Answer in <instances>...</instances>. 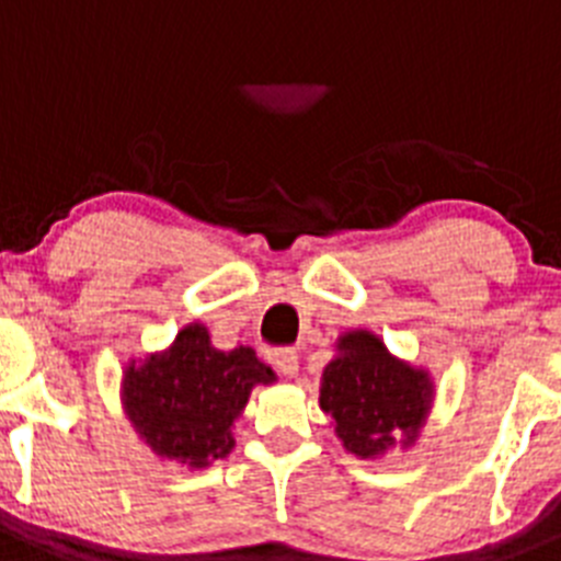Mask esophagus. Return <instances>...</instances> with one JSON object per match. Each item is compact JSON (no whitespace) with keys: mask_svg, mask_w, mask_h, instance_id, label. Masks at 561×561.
<instances>
[{"mask_svg":"<svg viewBox=\"0 0 561 561\" xmlns=\"http://www.w3.org/2000/svg\"><path fill=\"white\" fill-rule=\"evenodd\" d=\"M275 368L280 370V374H284V376H295L297 368H300V356H297V351H291V348L277 351V354H275Z\"/></svg>","mask_w":561,"mask_h":561,"instance_id":"obj_1","label":"esophagus"}]
</instances>
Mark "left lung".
Segmentation results:
<instances>
[{
  "instance_id": "1",
  "label": "left lung",
  "mask_w": 561,
  "mask_h": 561,
  "mask_svg": "<svg viewBox=\"0 0 561 561\" xmlns=\"http://www.w3.org/2000/svg\"><path fill=\"white\" fill-rule=\"evenodd\" d=\"M320 408L334 419L342 447L359 458H379L410 447L433 408L427 370L396 359L370 331H348L336 340V356L320 381Z\"/></svg>"
}]
</instances>
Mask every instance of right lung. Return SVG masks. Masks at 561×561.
<instances>
[{
	"label": "right lung",
	"instance_id": "1",
	"mask_svg": "<svg viewBox=\"0 0 561 561\" xmlns=\"http://www.w3.org/2000/svg\"><path fill=\"white\" fill-rule=\"evenodd\" d=\"M275 381L255 351L213 348L202 323H191L160 354L128 362L123 404L134 430L160 458L191 469L227 458L236 447L232 421L255 385Z\"/></svg>",
	"mask_w": 561,
	"mask_h": 561
}]
</instances>
